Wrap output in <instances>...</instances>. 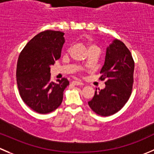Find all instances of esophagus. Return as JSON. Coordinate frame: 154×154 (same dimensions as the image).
<instances>
[{"instance_id":"34e87169","label":"esophagus","mask_w":154,"mask_h":154,"mask_svg":"<svg viewBox=\"0 0 154 154\" xmlns=\"http://www.w3.org/2000/svg\"><path fill=\"white\" fill-rule=\"evenodd\" d=\"M72 83L74 85H76V86H83V83L80 81H77V80H74V81L72 82Z\"/></svg>"}]
</instances>
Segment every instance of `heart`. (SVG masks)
Returning <instances> with one entry per match:
<instances>
[{"label": "heart", "instance_id": "heart-1", "mask_svg": "<svg viewBox=\"0 0 154 154\" xmlns=\"http://www.w3.org/2000/svg\"><path fill=\"white\" fill-rule=\"evenodd\" d=\"M87 47H88V50H94V49H95V50H99V49H98V46H97L96 44H93V43H91V42L88 43Z\"/></svg>", "mask_w": 154, "mask_h": 154}]
</instances>
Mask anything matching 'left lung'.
I'll list each match as a JSON object with an SVG mask.
<instances>
[{"label": "left lung", "instance_id": "left-lung-1", "mask_svg": "<svg viewBox=\"0 0 154 154\" xmlns=\"http://www.w3.org/2000/svg\"><path fill=\"white\" fill-rule=\"evenodd\" d=\"M135 62L129 49L119 40L107 47L105 62L100 80L105 81V88L97 92L88 102L90 108L100 116H110L123 108L132 94Z\"/></svg>", "mask_w": 154, "mask_h": 154}]
</instances>
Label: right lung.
I'll return each instance as SVG.
<instances>
[{
  "label": "right lung",
  "mask_w": 154,
  "mask_h": 154,
  "mask_svg": "<svg viewBox=\"0 0 154 154\" xmlns=\"http://www.w3.org/2000/svg\"><path fill=\"white\" fill-rule=\"evenodd\" d=\"M64 33L47 30L34 36L20 53L16 82L22 101L39 113L53 111L60 106L63 92L69 85L66 78L51 80L50 65L60 58Z\"/></svg>",
  "instance_id": "1"
}]
</instances>
